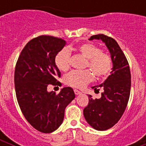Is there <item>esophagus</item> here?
<instances>
[{
	"label": "esophagus",
	"instance_id": "1",
	"mask_svg": "<svg viewBox=\"0 0 146 146\" xmlns=\"http://www.w3.org/2000/svg\"><path fill=\"white\" fill-rule=\"evenodd\" d=\"M74 94H76V95H79V94H81L80 91H79L78 90H77V89H74Z\"/></svg>",
	"mask_w": 146,
	"mask_h": 146
}]
</instances>
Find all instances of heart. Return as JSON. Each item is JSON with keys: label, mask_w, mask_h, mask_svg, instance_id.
<instances>
[{"label": "heart", "mask_w": 146, "mask_h": 146, "mask_svg": "<svg viewBox=\"0 0 146 146\" xmlns=\"http://www.w3.org/2000/svg\"><path fill=\"white\" fill-rule=\"evenodd\" d=\"M77 51L87 58L86 67H88L90 69L72 71L64 77V82L66 85L82 88L93 80L92 72L98 78H103L111 72L113 69L111 57L107 52L102 51L99 47L91 43H84L77 47ZM70 60L69 50L67 48L62 49L55 55V65L60 71L66 72L70 67Z\"/></svg>", "instance_id": "1"}]
</instances>
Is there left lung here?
Instances as JSON below:
<instances>
[{
  "label": "left lung",
  "instance_id": "1",
  "mask_svg": "<svg viewBox=\"0 0 146 146\" xmlns=\"http://www.w3.org/2000/svg\"><path fill=\"white\" fill-rule=\"evenodd\" d=\"M101 39L109 49L113 60L111 74L104 83L94 86L95 91L102 87L103 92L100 99L88 95V104L83 110L88 123L95 129L104 131L118 123L126 110L131 90V73L129 65L124 53L117 42L104 34L91 36L89 40Z\"/></svg>",
  "mask_w": 146,
  "mask_h": 146
}]
</instances>
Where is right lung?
<instances>
[{
	"label": "right lung",
	"instance_id": "right-lung-1",
	"mask_svg": "<svg viewBox=\"0 0 146 146\" xmlns=\"http://www.w3.org/2000/svg\"><path fill=\"white\" fill-rule=\"evenodd\" d=\"M65 44V40L51 36L33 38L22 50L15 66L19 106L28 123L42 133L58 128L64 121L65 108L75 97L71 87L62 88L58 94L47 91L50 85L61 86L57 80L60 72L55 58Z\"/></svg>",
	"mask_w": 146,
	"mask_h": 146
}]
</instances>
